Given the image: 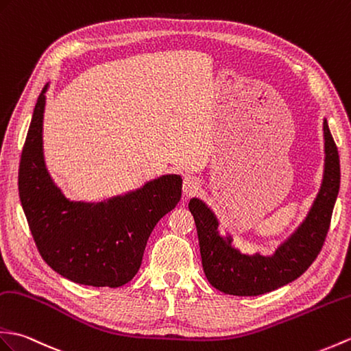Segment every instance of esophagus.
Segmentation results:
<instances>
[{"label": "esophagus", "instance_id": "esophagus-1", "mask_svg": "<svg viewBox=\"0 0 351 351\" xmlns=\"http://www.w3.org/2000/svg\"><path fill=\"white\" fill-rule=\"evenodd\" d=\"M182 189H184V193L186 195H193V194H195V193L200 190V181H199L197 178H194V176L185 178Z\"/></svg>", "mask_w": 351, "mask_h": 351}]
</instances>
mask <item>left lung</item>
I'll use <instances>...</instances> for the list:
<instances>
[{"instance_id":"left-lung-1","label":"left lung","mask_w":351,"mask_h":351,"mask_svg":"<svg viewBox=\"0 0 351 351\" xmlns=\"http://www.w3.org/2000/svg\"><path fill=\"white\" fill-rule=\"evenodd\" d=\"M324 132V175L322 189L305 221L274 256H247L232 247L230 238L218 234V221L205 203L190 200L197 227L203 271L210 286L233 296H258L299 278L320 254L329 232L333 206L339 191V156L328 121Z\"/></svg>"}]
</instances>
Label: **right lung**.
I'll return each mask as SVG.
<instances>
[{
    "label": "right lung",
    "instance_id": "1",
    "mask_svg": "<svg viewBox=\"0 0 351 351\" xmlns=\"http://www.w3.org/2000/svg\"><path fill=\"white\" fill-rule=\"evenodd\" d=\"M38 95L19 165V197L40 256L73 282L117 289L133 280L154 227L181 199L182 179L166 175L101 203L70 202L43 158L45 93Z\"/></svg>",
    "mask_w": 351,
    "mask_h": 351
}]
</instances>
